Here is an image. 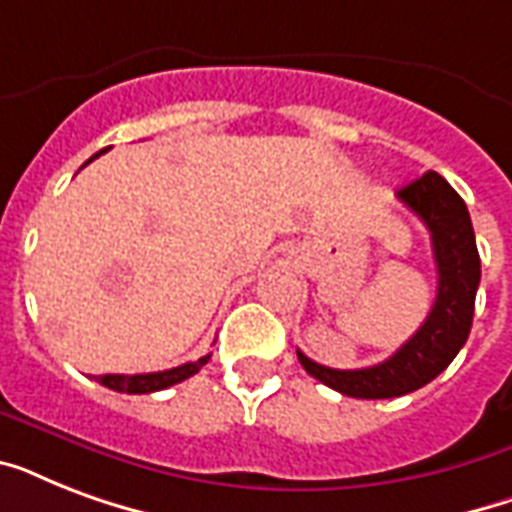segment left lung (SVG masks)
Returning a JSON list of instances; mask_svg holds the SVG:
<instances>
[{
    "mask_svg": "<svg viewBox=\"0 0 512 512\" xmlns=\"http://www.w3.org/2000/svg\"><path fill=\"white\" fill-rule=\"evenodd\" d=\"M398 199L430 231L438 271L436 303L428 319L390 358L364 369H329L297 350L311 377L350 398H396L428 385L452 364L473 327L481 257L468 207L438 172H425L398 191Z\"/></svg>",
    "mask_w": 512,
    "mask_h": 512,
    "instance_id": "8db88e82",
    "label": "left lung"
}]
</instances>
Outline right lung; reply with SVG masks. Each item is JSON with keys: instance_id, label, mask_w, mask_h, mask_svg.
<instances>
[{"instance_id": "1", "label": "right lung", "mask_w": 512, "mask_h": 512, "mask_svg": "<svg viewBox=\"0 0 512 512\" xmlns=\"http://www.w3.org/2000/svg\"><path fill=\"white\" fill-rule=\"evenodd\" d=\"M100 154H106V148H103V151H98V154L92 156V159H98ZM209 358H212V353L196 358V361H188V364L164 369V372L103 374V377H98V382L100 385H106V388L116 390V393H154V390H164V388H170V385H177V382H183V380H188V377H193V374L199 372L201 366L207 364Z\"/></svg>"}]
</instances>
